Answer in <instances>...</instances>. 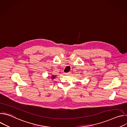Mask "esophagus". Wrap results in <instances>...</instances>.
<instances>
[{
	"label": "esophagus",
	"mask_w": 127,
	"mask_h": 127,
	"mask_svg": "<svg viewBox=\"0 0 127 127\" xmlns=\"http://www.w3.org/2000/svg\"><path fill=\"white\" fill-rule=\"evenodd\" d=\"M66 75H70L71 74V72H68V73H65Z\"/></svg>",
	"instance_id": "esophagus-1"
}]
</instances>
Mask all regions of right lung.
<instances>
[{"mask_svg": "<svg viewBox=\"0 0 127 127\" xmlns=\"http://www.w3.org/2000/svg\"><path fill=\"white\" fill-rule=\"evenodd\" d=\"M55 77V76H53V75L52 76V78H54V77Z\"/></svg>", "mask_w": 127, "mask_h": 127, "instance_id": "right-lung-1", "label": "right lung"}]
</instances>
